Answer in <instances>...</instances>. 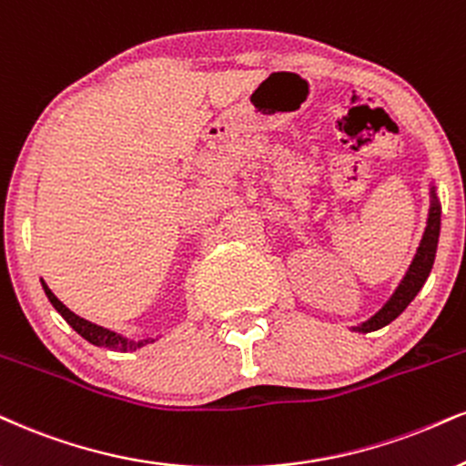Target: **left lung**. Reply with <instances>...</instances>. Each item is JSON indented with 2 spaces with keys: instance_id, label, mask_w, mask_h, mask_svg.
Segmentation results:
<instances>
[{
  "instance_id": "obj_1",
  "label": "left lung",
  "mask_w": 466,
  "mask_h": 466,
  "mask_svg": "<svg viewBox=\"0 0 466 466\" xmlns=\"http://www.w3.org/2000/svg\"><path fill=\"white\" fill-rule=\"evenodd\" d=\"M439 233H441V207L436 203L434 189H432V207H430V216H428V227L426 233H423L421 244H419L415 259H412L409 272H406L404 280H401L395 294L391 296L384 307L373 315L371 319H367L365 324L356 326L359 332H371L382 329V326L391 324V321L398 318V315L404 311L409 304L415 300V296L419 294L426 279L430 277V269L434 266V257H436V244H439Z\"/></svg>"
}]
</instances>
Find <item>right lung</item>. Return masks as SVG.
Masks as SVG:
<instances>
[{"mask_svg":"<svg viewBox=\"0 0 466 466\" xmlns=\"http://www.w3.org/2000/svg\"><path fill=\"white\" fill-rule=\"evenodd\" d=\"M43 287H45V294H47V298H49V302L56 307V311L60 313L62 318H65L68 324L73 326V330H77L79 335L86 339V341L95 343V346H103L107 350H118V352H127V350H137V348L147 346V343L153 341V339H142V341H127V339L116 335V332H112V330L103 329V326L93 324V321L79 318V315L68 311L65 304L57 300V298L54 296V291H51L47 285L43 283Z\"/></svg>","mask_w":466,"mask_h":466,"instance_id":"obj_1","label":"right lung"}]
</instances>
